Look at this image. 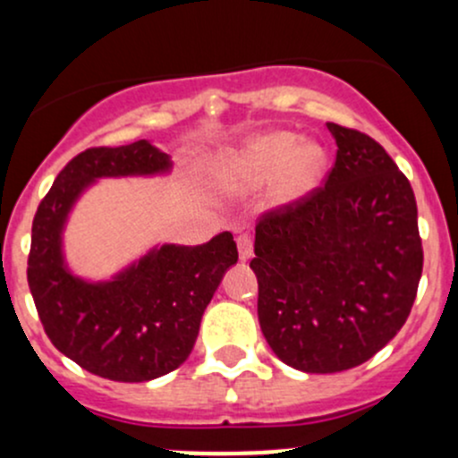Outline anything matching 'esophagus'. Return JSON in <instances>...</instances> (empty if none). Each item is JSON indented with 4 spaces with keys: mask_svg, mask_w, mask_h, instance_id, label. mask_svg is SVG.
Listing matches in <instances>:
<instances>
[{
    "mask_svg": "<svg viewBox=\"0 0 458 458\" xmlns=\"http://www.w3.org/2000/svg\"><path fill=\"white\" fill-rule=\"evenodd\" d=\"M235 244H238L240 260H242V262L251 260V256H253V240H251V235H249V233H240L238 238H235Z\"/></svg>",
    "mask_w": 458,
    "mask_h": 458,
    "instance_id": "1",
    "label": "esophagus"
}]
</instances>
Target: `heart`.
Returning <instances> with one entry per match:
<instances>
[{
    "instance_id": "obj_1",
    "label": "heart",
    "mask_w": 458,
    "mask_h": 458,
    "mask_svg": "<svg viewBox=\"0 0 458 458\" xmlns=\"http://www.w3.org/2000/svg\"><path fill=\"white\" fill-rule=\"evenodd\" d=\"M328 154L315 140L289 130H273L235 149L223 163L220 182L233 191H253L271 182L276 207H295L322 187Z\"/></svg>"
}]
</instances>
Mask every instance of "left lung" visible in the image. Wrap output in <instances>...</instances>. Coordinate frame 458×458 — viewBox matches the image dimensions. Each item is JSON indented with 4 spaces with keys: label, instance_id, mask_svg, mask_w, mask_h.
I'll return each instance as SVG.
<instances>
[{
    "label": "left lung",
    "instance_id": "left-lung-1",
    "mask_svg": "<svg viewBox=\"0 0 458 458\" xmlns=\"http://www.w3.org/2000/svg\"><path fill=\"white\" fill-rule=\"evenodd\" d=\"M327 127L337 143L327 185L264 216L249 264L271 351L319 375L364 364L399 333L423 268L408 178L370 136Z\"/></svg>",
    "mask_w": 458,
    "mask_h": 458
}]
</instances>
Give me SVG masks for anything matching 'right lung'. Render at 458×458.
Returning <instances> with one entry per match:
<instances>
[{
	"instance_id": "1",
	"label": "right lung",
	"mask_w": 458,
	"mask_h": 458,
	"mask_svg": "<svg viewBox=\"0 0 458 458\" xmlns=\"http://www.w3.org/2000/svg\"><path fill=\"white\" fill-rule=\"evenodd\" d=\"M172 167L145 139L86 149L61 169L32 220L28 286L46 335L103 379L134 384L176 370L194 348L207 304L238 262L233 235L223 231L198 247L154 244L107 280L70 268L64 233L89 187L101 178L167 176Z\"/></svg>"
}]
</instances>
